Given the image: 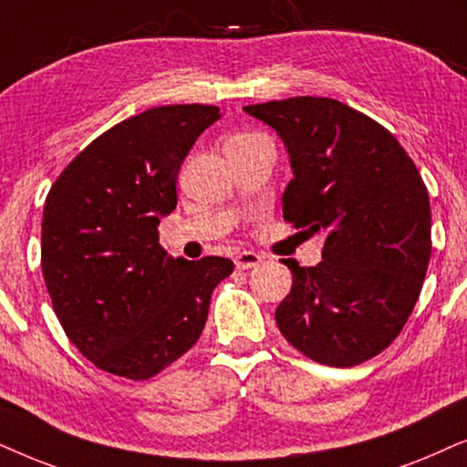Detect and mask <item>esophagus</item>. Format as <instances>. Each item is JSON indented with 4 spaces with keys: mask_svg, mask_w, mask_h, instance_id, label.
I'll return each mask as SVG.
<instances>
[{
    "mask_svg": "<svg viewBox=\"0 0 467 467\" xmlns=\"http://www.w3.org/2000/svg\"><path fill=\"white\" fill-rule=\"evenodd\" d=\"M260 263H263V256L250 250L237 252V256H234V265H237V269H252V266H256Z\"/></svg>",
    "mask_w": 467,
    "mask_h": 467,
    "instance_id": "esophagus-1",
    "label": "esophagus"
}]
</instances>
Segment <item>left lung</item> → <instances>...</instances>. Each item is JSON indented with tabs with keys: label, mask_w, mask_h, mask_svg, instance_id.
<instances>
[{
	"label": "left lung",
	"mask_w": 467,
	"mask_h": 467,
	"mask_svg": "<svg viewBox=\"0 0 467 467\" xmlns=\"http://www.w3.org/2000/svg\"><path fill=\"white\" fill-rule=\"evenodd\" d=\"M284 140V220L325 233L322 263L292 271L279 331L316 363L352 368L390 346L419 301L431 256L425 183L400 140L333 98L252 104Z\"/></svg>",
	"instance_id": "left-lung-1"
}]
</instances>
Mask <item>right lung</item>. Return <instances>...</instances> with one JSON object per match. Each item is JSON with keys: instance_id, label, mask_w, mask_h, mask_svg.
Segmentation results:
<instances>
[{"instance_id": "1", "label": "right lung", "mask_w": 467, "mask_h": 467, "mask_svg": "<svg viewBox=\"0 0 467 467\" xmlns=\"http://www.w3.org/2000/svg\"><path fill=\"white\" fill-rule=\"evenodd\" d=\"M220 109H149L89 142L48 192L42 275L78 352L109 374L147 380L201 337L211 292L234 269L190 263L160 245V217L177 207V177Z\"/></svg>"}]
</instances>
